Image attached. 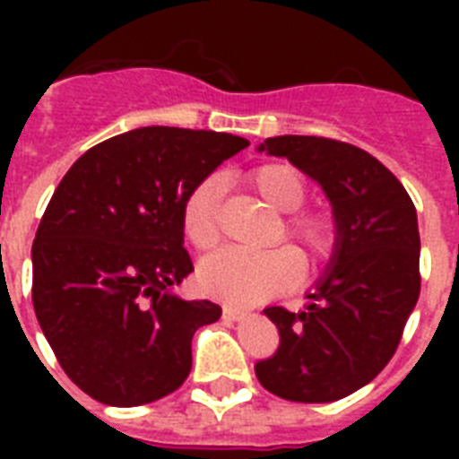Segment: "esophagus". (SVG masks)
<instances>
[{
  "label": "esophagus",
  "instance_id": "1",
  "mask_svg": "<svg viewBox=\"0 0 459 459\" xmlns=\"http://www.w3.org/2000/svg\"><path fill=\"white\" fill-rule=\"evenodd\" d=\"M247 316V312L245 309H240V307H230L226 305L223 307V319H229V321H240Z\"/></svg>",
  "mask_w": 459,
  "mask_h": 459
}]
</instances>
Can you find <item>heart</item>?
Here are the masks:
<instances>
[{
	"instance_id": "1",
	"label": "heart",
	"mask_w": 459,
	"mask_h": 459,
	"mask_svg": "<svg viewBox=\"0 0 459 459\" xmlns=\"http://www.w3.org/2000/svg\"><path fill=\"white\" fill-rule=\"evenodd\" d=\"M250 183L262 200L273 209L288 212L283 219V236L295 245L298 257L307 269L324 264L338 245V221L328 209L300 207L307 200V180L302 173L283 161H269L247 173ZM223 180L207 176L187 193L180 223L183 233L197 250H209L219 243V207H221ZM300 276V264L290 250H223L202 259L197 283L207 295L229 305L250 307L283 293Z\"/></svg>"
}]
</instances>
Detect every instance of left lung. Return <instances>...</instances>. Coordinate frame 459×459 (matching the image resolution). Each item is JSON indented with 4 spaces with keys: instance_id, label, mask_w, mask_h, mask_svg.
<instances>
[{
    "instance_id": "8db88e82",
    "label": "left lung",
    "mask_w": 459,
    "mask_h": 459,
    "mask_svg": "<svg viewBox=\"0 0 459 459\" xmlns=\"http://www.w3.org/2000/svg\"><path fill=\"white\" fill-rule=\"evenodd\" d=\"M324 187L338 245L305 312L269 307L281 345L255 367L266 391L293 403H333L391 362L420 298L417 209L395 176L359 147L314 135L259 145Z\"/></svg>"
}]
</instances>
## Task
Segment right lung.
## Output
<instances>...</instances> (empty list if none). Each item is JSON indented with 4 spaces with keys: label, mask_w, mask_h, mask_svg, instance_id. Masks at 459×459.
I'll list each match as a JSON object with an SVG mask.
<instances>
[{
    "label": "right lung",
    "mask_w": 459,
    "mask_h": 459,
    "mask_svg": "<svg viewBox=\"0 0 459 459\" xmlns=\"http://www.w3.org/2000/svg\"><path fill=\"white\" fill-rule=\"evenodd\" d=\"M250 145L147 126L90 147L61 178L32 243V307L61 369L90 398L135 407L173 393L195 331L221 307L171 293L193 272L180 209Z\"/></svg>",
    "instance_id": "add662e5"
}]
</instances>
